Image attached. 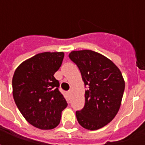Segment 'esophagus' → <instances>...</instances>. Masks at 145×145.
<instances>
[{
	"label": "esophagus",
	"mask_w": 145,
	"mask_h": 145,
	"mask_svg": "<svg viewBox=\"0 0 145 145\" xmlns=\"http://www.w3.org/2000/svg\"><path fill=\"white\" fill-rule=\"evenodd\" d=\"M71 90H69V91H67V94L68 95H71Z\"/></svg>",
	"instance_id": "obj_1"
}]
</instances>
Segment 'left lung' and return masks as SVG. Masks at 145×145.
<instances>
[{"label": "left lung", "mask_w": 145, "mask_h": 145, "mask_svg": "<svg viewBox=\"0 0 145 145\" xmlns=\"http://www.w3.org/2000/svg\"><path fill=\"white\" fill-rule=\"evenodd\" d=\"M69 57L81 71L86 86L84 108L76 112L82 127L95 131L117 114L125 88L121 71L112 60L89 50L72 51Z\"/></svg>", "instance_id": "obj_1"}]
</instances>
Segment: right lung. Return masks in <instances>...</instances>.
Here are the masks:
<instances>
[{"label": "right lung", "instance_id": "add662e5", "mask_svg": "<svg viewBox=\"0 0 145 145\" xmlns=\"http://www.w3.org/2000/svg\"><path fill=\"white\" fill-rule=\"evenodd\" d=\"M63 52H44L25 60L12 78L13 97L24 118L41 130L54 129L60 123L67 106L54 78L62 64Z\"/></svg>", "mask_w": 145, "mask_h": 145}]
</instances>
